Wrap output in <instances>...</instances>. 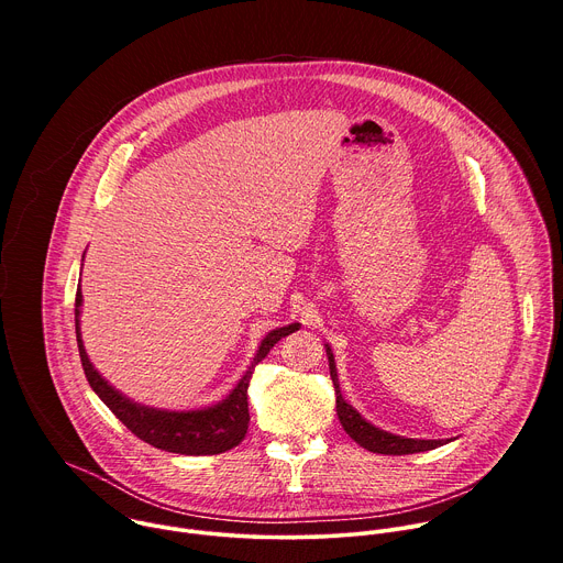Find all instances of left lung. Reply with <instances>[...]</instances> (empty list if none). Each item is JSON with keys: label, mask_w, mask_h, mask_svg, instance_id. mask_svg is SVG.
<instances>
[{"label": "left lung", "mask_w": 563, "mask_h": 563, "mask_svg": "<svg viewBox=\"0 0 563 563\" xmlns=\"http://www.w3.org/2000/svg\"><path fill=\"white\" fill-rule=\"evenodd\" d=\"M325 352H328V361H330V376H332L334 389H336V415H339V421L345 428V432L361 448H365L369 452H376V454H415V452L434 450V448L452 441V439H448V441H443V439H408V437L391 434V432L380 430L374 423H369L365 417H361V412L356 408H352L347 400L343 398L334 352H332V347L328 343H325Z\"/></svg>", "instance_id": "1"}]
</instances>
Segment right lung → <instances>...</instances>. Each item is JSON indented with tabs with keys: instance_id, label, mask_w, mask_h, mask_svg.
Here are the masks:
<instances>
[{
	"instance_id": "add662e5",
	"label": "right lung",
	"mask_w": 563,
	"mask_h": 563,
	"mask_svg": "<svg viewBox=\"0 0 563 563\" xmlns=\"http://www.w3.org/2000/svg\"><path fill=\"white\" fill-rule=\"evenodd\" d=\"M85 263V256H82ZM82 276V274H79ZM85 296L82 289L75 294V334H77V347L79 358H82L85 374L89 378V385L100 396L102 404L144 443L176 454L187 456H200V454H220L231 448H235L245 439L250 428V406H247V387L250 378L254 374V367L267 356V352L291 332L300 330V323H291L285 328H276L267 332L247 367V372L240 376L235 387L211 406L205 408H191V410H167V408H153L137 404V400L129 398L120 389H115L91 363L85 341H82V328H79V316H82Z\"/></svg>"
}]
</instances>
